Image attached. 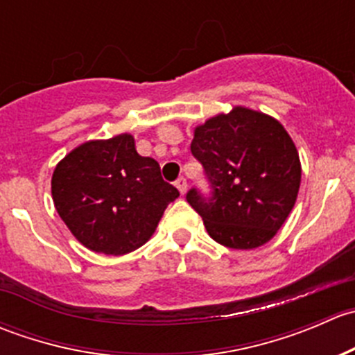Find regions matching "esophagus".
<instances>
[{"mask_svg":"<svg viewBox=\"0 0 355 355\" xmlns=\"http://www.w3.org/2000/svg\"><path fill=\"white\" fill-rule=\"evenodd\" d=\"M175 185H177V189L180 191V194H185V192H187V180H185L184 177H178L177 180H175Z\"/></svg>","mask_w":355,"mask_h":355,"instance_id":"esophagus-1","label":"esophagus"}]
</instances>
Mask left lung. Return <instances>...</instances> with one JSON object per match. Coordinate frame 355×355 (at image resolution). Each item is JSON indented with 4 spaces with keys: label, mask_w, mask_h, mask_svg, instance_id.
<instances>
[{
    "label": "left lung",
    "mask_w": 355,
    "mask_h": 355,
    "mask_svg": "<svg viewBox=\"0 0 355 355\" xmlns=\"http://www.w3.org/2000/svg\"><path fill=\"white\" fill-rule=\"evenodd\" d=\"M191 153L207 191L185 199L207 234L230 249H254L275 237L295 204L300 161L280 121L247 108L218 114L196 128Z\"/></svg>",
    "instance_id": "left-lung-1"
}]
</instances>
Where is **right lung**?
<instances>
[{
    "instance_id": "add662e5",
    "label": "right lung",
    "mask_w": 355,
    "mask_h": 355,
    "mask_svg": "<svg viewBox=\"0 0 355 355\" xmlns=\"http://www.w3.org/2000/svg\"><path fill=\"white\" fill-rule=\"evenodd\" d=\"M51 192L77 241L110 256L146 244L168 204L178 198L157 161L137 155L128 134L73 149L56 166Z\"/></svg>"
}]
</instances>
